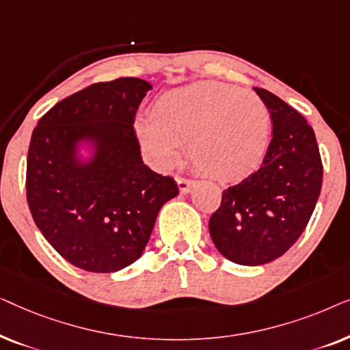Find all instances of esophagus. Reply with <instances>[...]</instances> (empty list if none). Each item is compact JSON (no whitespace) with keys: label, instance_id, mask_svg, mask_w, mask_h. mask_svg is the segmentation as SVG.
Here are the masks:
<instances>
[{"label":"esophagus","instance_id":"esophagus-1","mask_svg":"<svg viewBox=\"0 0 350 350\" xmlns=\"http://www.w3.org/2000/svg\"><path fill=\"white\" fill-rule=\"evenodd\" d=\"M175 180H176V185H178V189L181 194H188L189 191L193 189V186H194L193 180L185 178V176H175Z\"/></svg>","mask_w":350,"mask_h":350}]
</instances>
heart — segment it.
Here are the masks:
<instances>
[{
  "mask_svg": "<svg viewBox=\"0 0 350 350\" xmlns=\"http://www.w3.org/2000/svg\"><path fill=\"white\" fill-rule=\"evenodd\" d=\"M269 111L256 94L221 83H199L157 98L151 121H138L137 137L157 165L167 167L188 145L200 174L232 180L260 161L269 133Z\"/></svg>",
  "mask_w": 350,
  "mask_h": 350,
  "instance_id": "1",
  "label": "heart"
}]
</instances>
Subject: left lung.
Returning a JSON list of instances; mask_svg holds the SVG:
<instances>
[{"label":"left lung","instance_id":"obj_1","mask_svg":"<svg viewBox=\"0 0 350 350\" xmlns=\"http://www.w3.org/2000/svg\"><path fill=\"white\" fill-rule=\"evenodd\" d=\"M255 92L271 113L272 140L260 169L223 191L208 221L218 252L243 266L274 261L298 241L323 180L315 133L303 114L269 90Z\"/></svg>","mask_w":350,"mask_h":350}]
</instances>
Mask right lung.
I'll return each instance as SVG.
<instances>
[{"label": "right lung", "mask_w": 350, "mask_h": 350, "mask_svg": "<svg viewBox=\"0 0 350 350\" xmlns=\"http://www.w3.org/2000/svg\"><path fill=\"white\" fill-rule=\"evenodd\" d=\"M152 85L119 78L52 107L35 127L27 200L46 241L71 265L116 272L142 256L157 213L178 196L174 178L143 164L137 109ZM93 154L83 160L79 148Z\"/></svg>", "instance_id": "add662e5"}]
</instances>
